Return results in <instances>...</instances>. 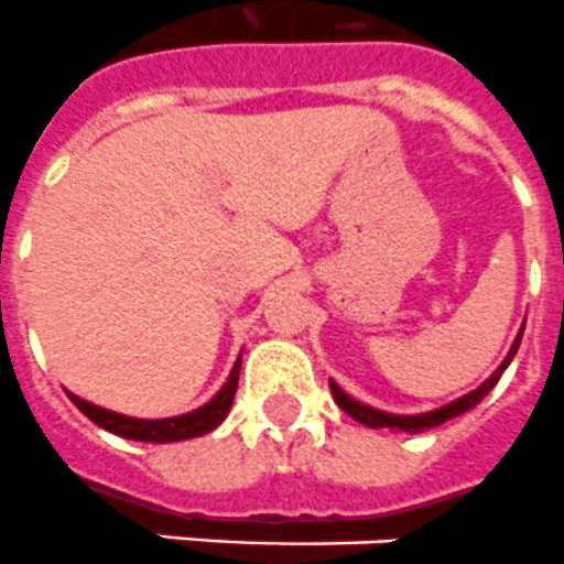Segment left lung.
<instances>
[{
  "label": "left lung",
  "mask_w": 564,
  "mask_h": 564,
  "mask_svg": "<svg viewBox=\"0 0 564 564\" xmlns=\"http://www.w3.org/2000/svg\"><path fill=\"white\" fill-rule=\"evenodd\" d=\"M522 333H524V324L522 329H519V335L513 338V344H510L508 355H505V361L496 367L494 372H490V378H485L476 390L465 392L462 399L451 401V404L444 406H435V410H427V413H415V415H401V413H387V410H378V406H370L364 404V401L352 399L349 392L340 390L338 384H335L333 378H329V390H333L335 401H338V406L344 410L347 415H352L358 424H364V427H372V430H395V433H424V430L430 427H438V424H444V421L456 419V415L467 413V410H473V406L479 404L481 399H485L487 392L494 390L496 381L501 378V372L508 370L510 361H513L516 349H519V344H522Z\"/></svg>",
  "instance_id": "left-lung-1"
}]
</instances>
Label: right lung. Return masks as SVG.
<instances>
[{"label": "right lung", "mask_w": 564, "mask_h": 564, "mask_svg": "<svg viewBox=\"0 0 564 564\" xmlns=\"http://www.w3.org/2000/svg\"><path fill=\"white\" fill-rule=\"evenodd\" d=\"M240 358L231 367L229 378L224 381V387L212 395L209 401L192 413L172 415V419H134V415H122L106 410V406H97L91 401L79 399L74 392H68V399L77 404V410L83 415L97 424V427L108 430L113 435H122V438H131V442H151V444H172V442H186V438H197V435L212 433L215 427L224 424V419L229 415L231 401H235V392H238V378H240Z\"/></svg>", "instance_id": "obj_1"}]
</instances>
